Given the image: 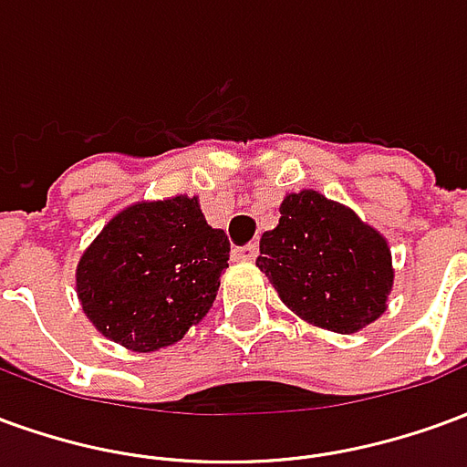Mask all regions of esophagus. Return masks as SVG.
Here are the masks:
<instances>
[{
	"label": "esophagus",
	"instance_id": "1",
	"mask_svg": "<svg viewBox=\"0 0 467 467\" xmlns=\"http://www.w3.org/2000/svg\"><path fill=\"white\" fill-rule=\"evenodd\" d=\"M234 257L237 260H244V263H253L254 257H257V244H243V247H234Z\"/></svg>",
	"mask_w": 467,
	"mask_h": 467
}]
</instances>
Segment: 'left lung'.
Here are the masks:
<instances>
[{
    "instance_id": "1",
    "label": "left lung",
    "mask_w": 467,
    "mask_h": 467,
    "mask_svg": "<svg viewBox=\"0 0 467 467\" xmlns=\"http://www.w3.org/2000/svg\"><path fill=\"white\" fill-rule=\"evenodd\" d=\"M257 267L293 313L340 335L378 320L392 287L385 237L315 190L285 197L280 224L260 240Z\"/></svg>"
}]
</instances>
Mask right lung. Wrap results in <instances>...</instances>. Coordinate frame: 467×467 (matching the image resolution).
Segmentation results:
<instances>
[{
  "label": "right lung",
  "mask_w": 467,
  "mask_h": 467,
  "mask_svg": "<svg viewBox=\"0 0 467 467\" xmlns=\"http://www.w3.org/2000/svg\"><path fill=\"white\" fill-rule=\"evenodd\" d=\"M230 260V240L197 197L140 202L109 220L77 265L82 310L127 350L152 352L200 323Z\"/></svg>",
  "instance_id": "obj_1"
}]
</instances>
